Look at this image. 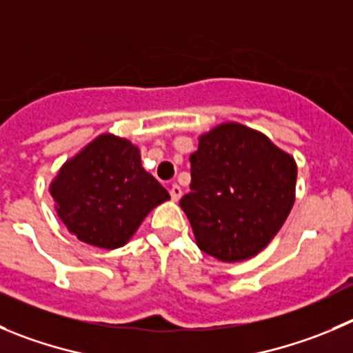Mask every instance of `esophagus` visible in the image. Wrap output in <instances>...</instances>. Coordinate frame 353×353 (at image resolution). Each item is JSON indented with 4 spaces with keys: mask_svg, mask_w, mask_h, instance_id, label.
<instances>
[{
    "mask_svg": "<svg viewBox=\"0 0 353 353\" xmlns=\"http://www.w3.org/2000/svg\"><path fill=\"white\" fill-rule=\"evenodd\" d=\"M170 194H171V199L180 201V197H182V189H180V185L173 183V185H171V189H170Z\"/></svg>",
    "mask_w": 353,
    "mask_h": 353,
    "instance_id": "esophagus-1",
    "label": "esophagus"
}]
</instances>
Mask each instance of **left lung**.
<instances>
[{"instance_id": "8db88e82", "label": "left lung", "mask_w": 353, "mask_h": 353, "mask_svg": "<svg viewBox=\"0 0 353 353\" xmlns=\"http://www.w3.org/2000/svg\"><path fill=\"white\" fill-rule=\"evenodd\" d=\"M296 163L267 135L221 123L190 156V192L180 199L201 251L225 263L256 256L294 204Z\"/></svg>"}]
</instances>
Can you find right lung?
Listing matches in <instances>:
<instances>
[{
	"label": "right lung",
	"instance_id": "add662e5",
	"mask_svg": "<svg viewBox=\"0 0 353 353\" xmlns=\"http://www.w3.org/2000/svg\"><path fill=\"white\" fill-rule=\"evenodd\" d=\"M50 194L67 230L103 250L124 246L147 214L170 199L143 170L139 147L112 133H102L67 159Z\"/></svg>",
	"mask_w": 353,
	"mask_h": 353
}]
</instances>
